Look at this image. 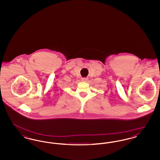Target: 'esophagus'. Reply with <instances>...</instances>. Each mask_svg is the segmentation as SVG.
Listing matches in <instances>:
<instances>
[{
	"label": "esophagus",
	"mask_w": 160,
	"mask_h": 160,
	"mask_svg": "<svg viewBox=\"0 0 160 160\" xmlns=\"http://www.w3.org/2000/svg\"><path fill=\"white\" fill-rule=\"evenodd\" d=\"M82 81H83V82H88V78L87 77H83V78H82Z\"/></svg>",
	"instance_id": "34e87169"
}]
</instances>
